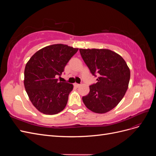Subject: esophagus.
<instances>
[{"label":"esophagus","mask_w":156,"mask_h":156,"mask_svg":"<svg viewBox=\"0 0 156 156\" xmlns=\"http://www.w3.org/2000/svg\"><path fill=\"white\" fill-rule=\"evenodd\" d=\"M74 86H75V87H77H77H79L81 86V85H80L79 84H77V83H75V84H74Z\"/></svg>","instance_id":"obj_1"}]
</instances>
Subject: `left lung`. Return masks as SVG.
<instances>
[{
    "instance_id": "1",
    "label": "left lung",
    "mask_w": 156,
    "mask_h": 156,
    "mask_svg": "<svg viewBox=\"0 0 156 156\" xmlns=\"http://www.w3.org/2000/svg\"><path fill=\"white\" fill-rule=\"evenodd\" d=\"M91 73L98 77L83 97L85 106L92 112L103 114L114 108L124 98L128 88L130 70L124 58L106 49H79Z\"/></svg>"
}]
</instances>
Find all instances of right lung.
<instances>
[{
	"label": "right lung",
	"mask_w": 156,
	"mask_h": 156,
	"mask_svg": "<svg viewBox=\"0 0 156 156\" xmlns=\"http://www.w3.org/2000/svg\"><path fill=\"white\" fill-rule=\"evenodd\" d=\"M77 48L54 44L37 51L28 61L25 68L24 85L30 101L45 115L62 111L68 100L72 84L58 81L70 58Z\"/></svg>",
	"instance_id": "add662e5"
}]
</instances>
